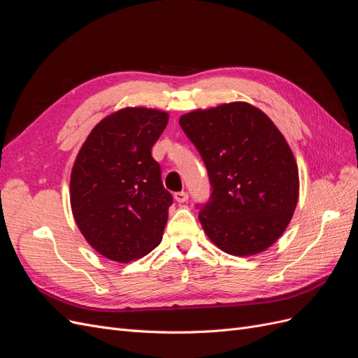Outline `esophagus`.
I'll return each mask as SVG.
<instances>
[{
  "mask_svg": "<svg viewBox=\"0 0 358 358\" xmlns=\"http://www.w3.org/2000/svg\"><path fill=\"white\" fill-rule=\"evenodd\" d=\"M175 200L178 203H185L188 200V192L185 191H179V192H175Z\"/></svg>",
  "mask_w": 358,
  "mask_h": 358,
  "instance_id": "1",
  "label": "esophagus"
}]
</instances>
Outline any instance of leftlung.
<instances>
[{"mask_svg":"<svg viewBox=\"0 0 358 358\" xmlns=\"http://www.w3.org/2000/svg\"><path fill=\"white\" fill-rule=\"evenodd\" d=\"M183 133L208 170L210 197L199 220L209 239L231 255H254L273 245L299 200L294 155L268 116L236 101L180 116Z\"/></svg>","mask_w":358,"mask_h":358,"instance_id":"8db88e82","label":"left lung"}]
</instances>
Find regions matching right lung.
<instances>
[{
    "mask_svg": "<svg viewBox=\"0 0 358 358\" xmlns=\"http://www.w3.org/2000/svg\"><path fill=\"white\" fill-rule=\"evenodd\" d=\"M166 112L127 107L96 124L74 161L70 201L76 224L96 252L119 263L161 242L173 203L152 146Z\"/></svg>",
    "mask_w": 358,
    "mask_h": 358,
    "instance_id": "add662e5",
    "label": "right lung"
}]
</instances>
